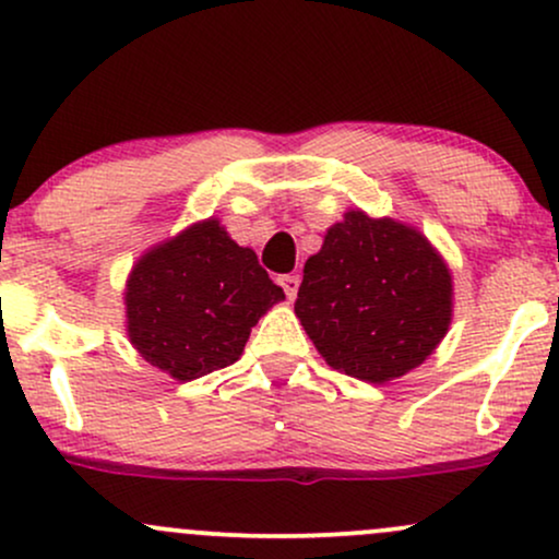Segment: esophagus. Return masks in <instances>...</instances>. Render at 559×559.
Wrapping results in <instances>:
<instances>
[{"instance_id":"1","label":"esophagus","mask_w":559,"mask_h":559,"mask_svg":"<svg viewBox=\"0 0 559 559\" xmlns=\"http://www.w3.org/2000/svg\"><path fill=\"white\" fill-rule=\"evenodd\" d=\"M278 284H281V288H284V292H286V297H288V299H294V297H297V288H299V275H281V278H278Z\"/></svg>"}]
</instances>
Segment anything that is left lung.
<instances>
[{
	"label": "left lung",
	"instance_id": "obj_1",
	"mask_svg": "<svg viewBox=\"0 0 559 559\" xmlns=\"http://www.w3.org/2000/svg\"><path fill=\"white\" fill-rule=\"evenodd\" d=\"M294 312L333 370L386 383L447 336L452 273L420 230L349 210L305 262Z\"/></svg>",
	"mask_w": 559,
	"mask_h": 559
}]
</instances>
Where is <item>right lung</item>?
<instances>
[{
    "label": "right lung",
    "instance_id": "1",
    "mask_svg": "<svg viewBox=\"0 0 559 559\" xmlns=\"http://www.w3.org/2000/svg\"><path fill=\"white\" fill-rule=\"evenodd\" d=\"M281 299L284 288L262 271L258 254L210 217L133 265L128 338L150 365L176 381H194L239 360L258 320Z\"/></svg>",
    "mask_w": 559,
    "mask_h": 559
}]
</instances>
